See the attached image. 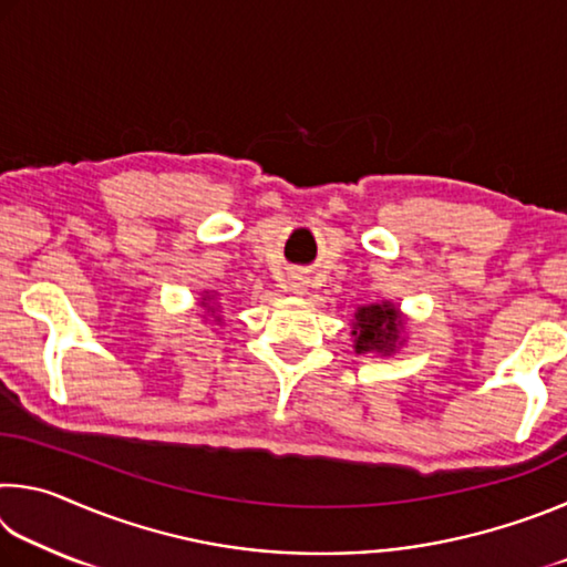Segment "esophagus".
<instances>
[{
	"label": "esophagus",
	"instance_id": "34e87169",
	"mask_svg": "<svg viewBox=\"0 0 567 567\" xmlns=\"http://www.w3.org/2000/svg\"><path fill=\"white\" fill-rule=\"evenodd\" d=\"M290 287H292V292L305 295L307 287H310V280H307V277H302V275H295L290 280Z\"/></svg>",
	"mask_w": 567,
	"mask_h": 567
}]
</instances>
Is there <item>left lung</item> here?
I'll list each match as a JSON object with an SVG mask.
<instances>
[{
	"instance_id": "obj_1",
	"label": "left lung",
	"mask_w": 567,
	"mask_h": 567,
	"mask_svg": "<svg viewBox=\"0 0 567 567\" xmlns=\"http://www.w3.org/2000/svg\"><path fill=\"white\" fill-rule=\"evenodd\" d=\"M402 328H405V320H402L400 310L392 302L358 307L352 322L354 352L392 354L398 350V344H402Z\"/></svg>"
}]
</instances>
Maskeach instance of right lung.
<instances>
[{"instance_id": "obj_1", "label": "right lung", "mask_w": 567, "mask_h": 567, "mask_svg": "<svg viewBox=\"0 0 567 567\" xmlns=\"http://www.w3.org/2000/svg\"><path fill=\"white\" fill-rule=\"evenodd\" d=\"M203 300H209V295H205V297H203ZM203 307H207V310H209V312H215V307H209L207 302H203Z\"/></svg>"}]
</instances>
